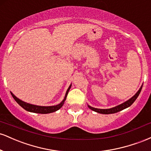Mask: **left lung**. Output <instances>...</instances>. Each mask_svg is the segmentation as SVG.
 Returning <instances> with one entry per match:
<instances>
[{"label":"left lung","mask_w":151,"mask_h":151,"mask_svg":"<svg viewBox=\"0 0 151 151\" xmlns=\"http://www.w3.org/2000/svg\"><path fill=\"white\" fill-rule=\"evenodd\" d=\"M142 86L140 88V89L138 90V92H137L136 94L134 95V96H133L132 98L130 99L129 100H128L127 101L124 102V103L121 104L117 106H115L114 107V108H111V109H96V108H93V107H91L90 106H89V108L90 109H91V110L97 112V113H99V114H114V113H117V112L120 111L121 110H124V109H125L126 108H128V107L130 106L132 104L136 101V99L137 98H138V95H139V93H141V91L142 89Z\"/></svg>","instance_id":"left-lung-1"}]
</instances>
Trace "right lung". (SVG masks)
Wrapping results in <instances>:
<instances>
[{
  "instance_id": "right-lung-1",
  "label": "right lung",
  "mask_w": 151,
  "mask_h": 151,
  "mask_svg": "<svg viewBox=\"0 0 151 151\" xmlns=\"http://www.w3.org/2000/svg\"><path fill=\"white\" fill-rule=\"evenodd\" d=\"M71 86L72 85H70V87H69L68 89H67V92H66L65 99H63V101H62L60 104H59L58 105L52 106H36V105L30 104L26 103V102H24L21 101L20 99H19L17 98L12 92H10V93H11L12 96H13V99L15 100V101H16L17 103L20 106L22 107L24 109H25L26 111H27L33 112V113H38V114H50L59 110V109L63 106L66 99H67V94H68L69 91H70L71 88Z\"/></svg>"
}]
</instances>
